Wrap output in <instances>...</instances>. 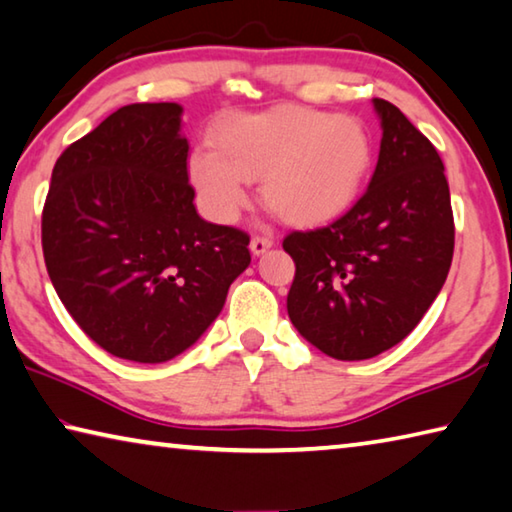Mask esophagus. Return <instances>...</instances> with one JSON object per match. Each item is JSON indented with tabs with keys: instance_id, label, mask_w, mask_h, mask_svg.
Here are the masks:
<instances>
[{
	"instance_id": "obj_1",
	"label": "esophagus",
	"mask_w": 512,
	"mask_h": 512,
	"mask_svg": "<svg viewBox=\"0 0 512 512\" xmlns=\"http://www.w3.org/2000/svg\"><path fill=\"white\" fill-rule=\"evenodd\" d=\"M271 246H273V237H268V235H257L250 239V253L253 255H262Z\"/></svg>"
}]
</instances>
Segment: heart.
Masks as SVG:
<instances>
[{
	"label": "heart",
	"instance_id": "1",
	"mask_svg": "<svg viewBox=\"0 0 512 512\" xmlns=\"http://www.w3.org/2000/svg\"><path fill=\"white\" fill-rule=\"evenodd\" d=\"M372 167V137L357 117L282 106L241 112L214 126L212 149L189 155V180L205 212L232 223L262 180L264 203L293 225L348 212Z\"/></svg>",
	"mask_w": 512,
	"mask_h": 512
}]
</instances>
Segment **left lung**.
I'll use <instances>...</instances> for the list:
<instances>
[{"label": "left lung", "instance_id": "left-lung-1", "mask_svg": "<svg viewBox=\"0 0 512 512\" xmlns=\"http://www.w3.org/2000/svg\"><path fill=\"white\" fill-rule=\"evenodd\" d=\"M381 146L370 185L341 219L291 232L293 327L327 357L361 361L413 332L443 289L454 255L445 167L402 110L372 99Z\"/></svg>", "mask_w": 512, "mask_h": 512}]
</instances>
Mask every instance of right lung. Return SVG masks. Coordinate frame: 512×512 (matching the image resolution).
Masks as SVG:
<instances>
[{"label": "right lung", "instance_id": "right-lung-1", "mask_svg": "<svg viewBox=\"0 0 512 512\" xmlns=\"http://www.w3.org/2000/svg\"><path fill=\"white\" fill-rule=\"evenodd\" d=\"M183 106L133 103L69 144L51 171L42 253L51 284L103 350L162 363L201 339L250 264V237L201 219Z\"/></svg>", "mask_w": 512, "mask_h": 512}]
</instances>
